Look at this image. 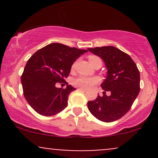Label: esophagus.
I'll use <instances>...</instances> for the list:
<instances>
[{
	"mask_svg": "<svg viewBox=\"0 0 158 158\" xmlns=\"http://www.w3.org/2000/svg\"><path fill=\"white\" fill-rule=\"evenodd\" d=\"M78 90H80V91H82V92H86V89H83V88H79Z\"/></svg>",
	"mask_w": 158,
	"mask_h": 158,
	"instance_id": "esophagus-1",
	"label": "esophagus"
}]
</instances>
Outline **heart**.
<instances>
[{"mask_svg":"<svg viewBox=\"0 0 158 158\" xmlns=\"http://www.w3.org/2000/svg\"><path fill=\"white\" fill-rule=\"evenodd\" d=\"M99 59V58L97 57V56H90L89 57V61L91 64L93 61ZM74 65L75 64H73L72 68H73ZM99 81H100V79L98 77H85V76H80V77L74 79L73 85L80 88H83V89H89V88L94 87L95 85L98 84Z\"/></svg>","mask_w":158,"mask_h":158,"instance_id":"heart-1","label":"heart"}]
</instances>
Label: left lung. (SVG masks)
I'll return each mask as SVG.
<instances>
[{"instance_id":"obj_1","label":"left lung","mask_w":158,"mask_h":158,"mask_svg":"<svg viewBox=\"0 0 158 158\" xmlns=\"http://www.w3.org/2000/svg\"><path fill=\"white\" fill-rule=\"evenodd\" d=\"M104 61L107 77L101 85L103 96L88 102L90 112L99 120L110 123L126 114L139 93V72L129 55L112 46L88 48ZM106 91H110L109 97Z\"/></svg>"}]
</instances>
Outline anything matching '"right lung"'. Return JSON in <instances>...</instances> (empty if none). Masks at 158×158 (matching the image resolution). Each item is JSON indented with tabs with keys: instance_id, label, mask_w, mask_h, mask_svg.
<instances>
[{
	"instance_id": "1",
	"label": "right lung",
	"mask_w": 158,
	"mask_h": 158,
	"mask_svg": "<svg viewBox=\"0 0 158 158\" xmlns=\"http://www.w3.org/2000/svg\"><path fill=\"white\" fill-rule=\"evenodd\" d=\"M86 50L52 43L36 51L27 61L21 75L23 93L32 108L47 117L59 114L68 106L70 85L58 88L56 84L68 77L72 64Z\"/></svg>"
}]
</instances>
